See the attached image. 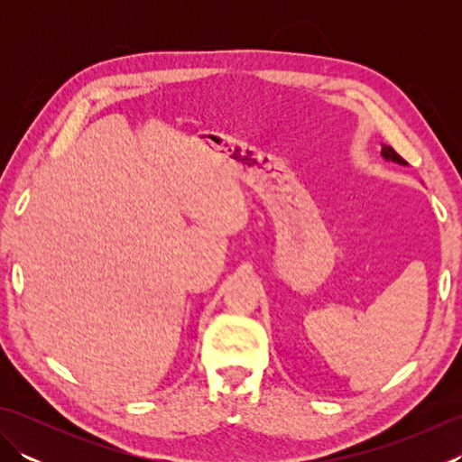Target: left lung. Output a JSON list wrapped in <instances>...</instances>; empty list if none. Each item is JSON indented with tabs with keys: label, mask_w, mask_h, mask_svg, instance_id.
<instances>
[{
	"label": "left lung",
	"mask_w": 462,
	"mask_h": 462,
	"mask_svg": "<svg viewBox=\"0 0 462 462\" xmlns=\"http://www.w3.org/2000/svg\"><path fill=\"white\" fill-rule=\"evenodd\" d=\"M381 154H383V159H387V161H393V162H397V164H407V161L403 159V156H399L393 149H391V146L383 144Z\"/></svg>",
	"instance_id": "1"
}]
</instances>
